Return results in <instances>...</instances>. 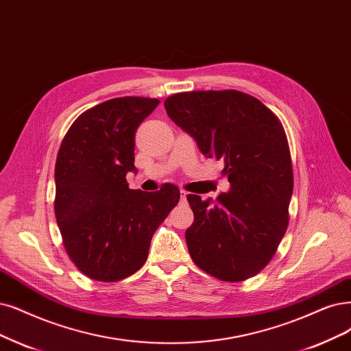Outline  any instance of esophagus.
Masks as SVG:
<instances>
[{"instance_id":"esophagus-1","label":"esophagus","mask_w":351,"mask_h":351,"mask_svg":"<svg viewBox=\"0 0 351 351\" xmlns=\"http://www.w3.org/2000/svg\"><path fill=\"white\" fill-rule=\"evenodd\" d=\"M186 197H188V192L186 191H180V201H186Z\"/></svg>"}]
</instances>
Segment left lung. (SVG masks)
Returning a JSON list of instances; mask_svg holds the SVG:
<instances>
[{"label":"left lung","mask_w":351,"mask_h":351,"mask_svg":"<svg viewBox=\"0 0 351 351\" xmlns=\"http://www.w3.org/2000/svg\"><path fill=\"white\" fill-rule=\"evenodd\" d=\"M165 108L206 158L224 160L223 173L231 185L214 204L186 197L193 223L185 239L193 263L226 282L257 275L275 256L289 224L293 171L280 120L257 98L236 89L173 94Z\"/></svg>","instance_id":"obj_1"}]
</instances>
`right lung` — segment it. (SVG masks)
Listing matches in <instances>:
<instances>
[{
  "label": "right lung",
  "instance_id": "obj_1",
  "mask_svg": "<svg viewBox=\"0 0 351 351\" xmlns=\"http://www.w3.org/2000/svg\"><path fill=\"white\" fill-rule=\"evenodd\" d=\"M160 101L112 98L82 112L64 134L55 166V215L77 270L117 282L145 265L154 231L179 202L178 186L130 189L134 136Z\"/></svg>",
  "mask_w": 351,
  "mask_h": 351
}]
</instances>
